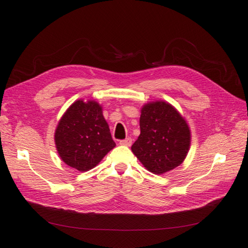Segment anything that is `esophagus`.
Instances as JSON below:
<instances>
[{
	"label": "esophagus",
	"instance_id": "34e87169",
	"mask_svg": "<svg viewBox=\"0 0 248 248\" xmlns=\"http://www.w3.org/2000/svg\"><path fill=\"white\" fill-rule=\"evenodd\" d=\"M131 138H126L124 140H121L120 141V144L121 145H126V146H130L131 145Z\"/></svg>",
	"mask_w": 248,
	"mask_h": 248
}]
</instances>
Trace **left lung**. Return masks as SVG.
Returning a JSON list of instances; mask_svg holds the SVG:
<instances>
[{
	"instance_id": "obj_1",
	"label": "left lung",
	"mask_w": 248,
	"mask_h": 248,
	"mask_svg": "<svg viewBox=\"0 0 248 248\" xmlns=\"http://www.w3.org/2000/svg\"><path fill=\"white\" fill-rule=\"evenodd\" d=\"M139 124L140 135L131 145V152L146 170L164 174L183 163L191 134L187 121L174 106L165 100L144 104Z\"/></svg>"
}]
</instances>
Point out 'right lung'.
I'll return each instance as SVG.
<instances>
[{
	"instance_id": "1",
	"label": "right lung",
	"mask_w": 248,
	"mask_h": 248,
	"mask_svg": "<svg viewBox=\"0 0 248 248\" xmlns=\"http://www.w3.org/2000/svg\"><path fill=\"white\" fill-rule=\"evenodd\" d=\"M54 143L67 166L80 172L95 168L115 146L102 105L96 100L74 102L59 121Z\"/></svg>"
}]
</instances>
